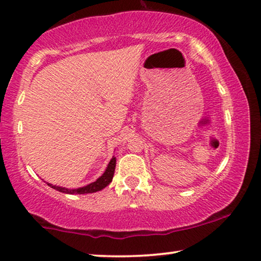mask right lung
<instances>
[{"label": "right lung", "mask_w": 261, "mask_h": 261, "mask_svg": "<svg viewBox=\"0 0 261 261\" xmlns=\"http://www.w3.org/2000/svg\"><path fill=\"white\" fill-rule=\"evenodd\" d=\"M116 161L117 159L113 156V158L111 159V161L109 162V165H107L105 172L102 173V175L99 176L94 182H90L86 186L77 187V189H67V187L52 185L50 182H46V184L54 190L60 191V192L67 193V194H86V193L98 192V191H101L102 189H105L106 186H109L111 181H112L113 175H114V169H116Z\"/></svg>", "instance_id": "right-lung-1"}]
</instances>
